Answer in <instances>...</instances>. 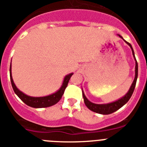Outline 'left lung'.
<instances>
[{"label": "left lung", "instance_id": "1", "mask_svg": "<svg viewBox=\"0 0 147 147\" xmlns=\"http://www.w3.org/2000/svg\"><path fill=\"white\" fill-rule=\"evenodd\" d=\"M118 36L120 38L123 39L126 42L127 44L130 47L132 50V53H133V55L134 57L135 61H136V67H135V78L134 80H133V83H132L131 86L129 88V91L127 92V93L124 96H122L121 98L119 99L118 100L116 101L113 102L111 103H107V104H95V103L92 102H90L88 99L86 98V96H85L84 93H83V91H82L83 92V100H84V102H85V105H86L87 108L89 110L95 112V113H100V114H111V113H113V112L116 111L117 110H119V108H121L123 105H125L127 102H128V100L130 99L132 94H133V92H134L135 87H136V81H137V78H138V63H137V61H136V57H135V53L134 51H133V47H132V45L129 44V42H127V41H125V39H123L122 36H120L119 34H118Z\"/></svg>", "mask_w": 147, "mask_h": 147}]
</instances>
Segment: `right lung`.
I'll use <instances>...</instances> for the list:
<instances>
[{
	"instance_id": "right-lung-1",
	"label": "right lung",
	"mask_w": 147,
	"mask_h": 147,
	"mask_svg": "<svg viewBox=\"0 0 147 147\" xmlns=\"http://www.w3.org/2000/svg\"><path fill=\"white\" fill-rule=\"evenodd\" d=\"M9 72H10V79H11V86H12L13 90H14V93L18 95V97L22 100L24 103H26V105H28L30 107L35 108H47V107L52 106V105H55L62 97V95L64 94V92L65 91V88H67V85H68L69 80L73 75V73H70L69 75H66L64 77V81L62 83L61 88L58 90L57 92L55 93L52 94L47 95L45 96H31L28 95L26 94L21 91H20L17 86H15L14 83V80L12 79V76H11V66H10V69H9Z\"/></svg>"
}]
</instances>
